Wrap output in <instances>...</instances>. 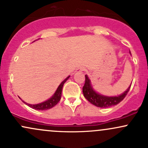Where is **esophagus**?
<instances>
[{
	"instance_id": "1",
	"label": "esophagus",
	"mask_w": 148,
	"mask_h": 148,
	"mask_svg": "<svg viewBox=\"0 0 148 148\" xmlns=\"http://www.w3.org/2000/svg\"><path fill=\"white\" fill-rule=\"evenodd\" d=\"M84 67H78V69H76V71L77 72H83V71H84Z\"/></svg>"
}]
</instances>
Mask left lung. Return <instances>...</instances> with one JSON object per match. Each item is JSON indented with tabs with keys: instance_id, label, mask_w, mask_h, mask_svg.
<instances>
[{
	"instance_id": "1",
	"label": "left lung",
	"mask_w": 148,
	"mask_h": 148,
	"mask_svg": "<svg viewBox=\"0 0 148 148\" xmlns=\"http://www.w3.org/2000/svg\"><path fill=\"white\" fill-rule=\"evenodd\" d=\"M86 76V81H85V84L83 87V93L86 99L89 102H90L92 104L95 106L99 107V108H108L115 105H117L121 101H123L124 98L130 90V86L125 90L122 95H120L118 96H113V97H108L105 96L103 95L99 94L93 89L90 80L87 75Z\"/></svg>"
}]
</instances>
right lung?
Masks as SVG:
<instances>
[{
  "mask_svg": "<svg viewBox=\"0 0 148 148\" xmlns=\"http://www.w3.org/2000/svg\"><path fill=\"white\" fill-rule=\"evenodd\" d=\"M70 77V76H68L62 82H61V84L59 85V86L58 87L56 91L55 92L53 96L49 98V99H47V101H44V102L40 103H37V104H30V103H28L26 102H25L24 101H23L21 98L23 102L25 103L26 105H28V106L30 107V108H33V109L35 110H39V111H45V110H48L50 109V108H53V106H55L59 102V101L60 100L61 98V95H62V87H63V85L64 83L67 81V80Z\"/></svg>",
  "mask_w": 148,
  "mask_h": 148,
  "instance_id": "1",
  "label": "right lung"
}]
</instances>
